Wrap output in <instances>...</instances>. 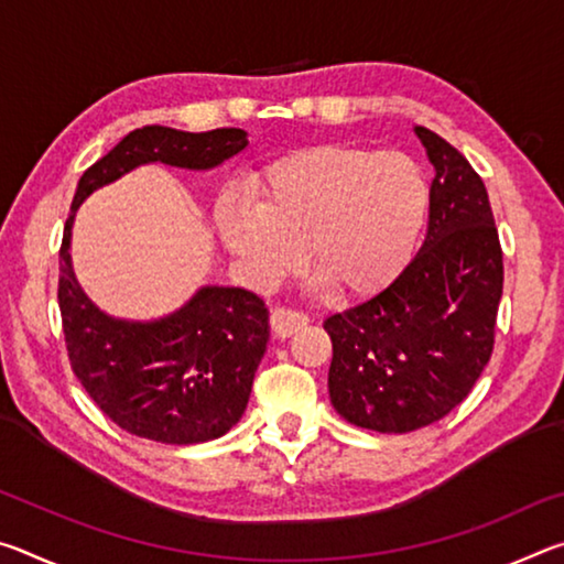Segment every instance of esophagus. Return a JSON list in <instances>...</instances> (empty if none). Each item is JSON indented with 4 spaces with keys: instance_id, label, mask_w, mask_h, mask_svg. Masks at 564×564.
<instances>
[{
    "instance_id": "34e87169",
    "label": "esophagus",
    "mask_w": 564,
    "mask_h": 564,
    "mask_svg": "<svg viewBox=\"0 0 564 564\" xmlns=\"http://www.w3.org/2000/svg\"><path fill=\"white\" fill-rule=\"evenodd\" d=\"M305 326H308V316H305L303 311L289 308V305H279V308H273L271 313V328L279 338H289Z\"/></svg>"
}]
</instances>
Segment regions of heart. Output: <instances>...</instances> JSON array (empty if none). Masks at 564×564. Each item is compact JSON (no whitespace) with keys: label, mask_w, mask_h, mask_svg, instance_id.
Masks as SVG:
<instances>
[{"label":"heart","mask_w":564,"mask_h":564,"mask_svg":"<svg viewBox=\"0 0 564 564\" xmlns=\"http://www.w3.org/2000/svg\"><path fill=\"white\" fill-rule=\"evenodd\" d=\"M256 206L226 194L216 228L261 283L311 269L340 299H373L415 256L431 188L403 151L318 144L271 161L248 178Z\"/></svg>","instance_id":"b5f03b06"}]
</instances>
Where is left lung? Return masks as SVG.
I'll return each instance as SVG.
<instances>
[{
  "label": "left lung",
  "instance_id": "8db88e82",
  "mask_svg": "<svg viewBox=\"0 0 564 564\" xmlns=\"http://www.w3.org/2000/svg\"><path fill=\"white\" fill-rule=\"evenodd\" d=\"M435 166L425 241L373 299L333 313L330 403L348 423L410 433L470 393L495 348L502 248L488 191L460 151L425 127Z\"/></svg>",
  "mask_w": 564,
  "mask_h": 564
}]
</instances>
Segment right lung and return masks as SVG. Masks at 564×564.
<instances>
[{"mask_svg":"<svg viewBox=\"0 0 564 564\" xmlns=\"http://www.w3.org/2000/svg\"><path fill=\"white\" fill-rule=\"evenodd\" d=\"M243 129L188 133L144 127L91 164L76 186L59 248V311L74 376L121 431L169 445L221 437L243 415L269 340V311L246 289L206 285L174 316L113 321L94 308L74 279V214L94 188L149 161L212 169L246 149Z\"/></svg>","mask_w":564,"mask_h":564,"instance_id":"right-lung-1","label":"right lung"}]
</instances>
